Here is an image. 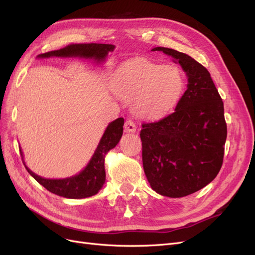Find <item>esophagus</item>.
I'll return each instance as SVG.
<instances>
[{"label":"esophagus","mask_w":255,"mask_h":255,"mask_svg":"<svg viewBox=\"0 0 255 255\" xmlns=\"http://www.w3.org/2000/svg\"><path fill=\"white\" fill-rule=\"evenodd\" d=\"M136 125L135 122L133 120H127L126 125H125V129L126 132H128V133H135L136 132Z\"/></svg>","instance_id":"esophagus-1"}]
</instances>
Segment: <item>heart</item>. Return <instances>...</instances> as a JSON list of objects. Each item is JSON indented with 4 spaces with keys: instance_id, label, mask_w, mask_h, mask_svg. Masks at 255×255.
Wrapping results in <instances>:
<instances>
[{
    "instance_id": "1",
    "label": "heart",
    "mask_w": 255,
    "mask_h": 255,
    "mask_svg": "<svg viewBox=\"0 0 255 255\" xmlns=\"http://www.w3.org/2000/svg\"><path fill=\"white\" fill-rule=\"evenodd\" d=\"M180 69L149 60L128 64L118 72L114 89L121 98L133 100L134 112L145 118H158L173 109L183 90Z\"/></svg>"
}]
</instances>
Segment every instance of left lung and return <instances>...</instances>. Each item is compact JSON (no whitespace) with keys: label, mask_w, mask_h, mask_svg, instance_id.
<instances>
[{"label":"left lung","mask_w":255,"mask_h":255,"mask_svg":"<svg viewBox=\"0 0 255 255\" xmlns=\"http://www.w3.org/2000/svg\"><path fill=\"white\" fill-rule=\"evenodd\" d=\"M188 78L175 110L155 122L142 123V165L157 194L181 198L211 183L222 166L227 139L225 109L210 72L189 55L163 47Z\"/></svg>","instance_id":"8db88e82"}]
</instances>
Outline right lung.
<instances>
[{
	"label": "right lung",
	"instance_id": "right-lung-1",
	"mask_svg": "<svg viewBox=\"0 0 255 255\" xmlns=\"http://www.w3.org/2000/svg\"><path fill=\"white\" fill-rule=\"evenodd\" d=\"M115 48L116 47L114 44L72 43L63 49L39 54L38 57L80 56L85 58H94L97 61H101L104 60L109 52H113ZM123 125H125V119L123 118H118L110 123L105 129L101 140L99 142L94 156L91 157L86 168L79 174L63 180H50L43 179V177L35 174L25 166L26 170L44 188H47L49 191L57 196L69 199H82L94 196L98 194V191L102 188L105 182L104 158L106 153L115 148L119 142L123 133ZM20 152L22 155V151Z\"/></svg>",
	"mask_w": 255,
	"mask_h": 255
}]
</instances>
